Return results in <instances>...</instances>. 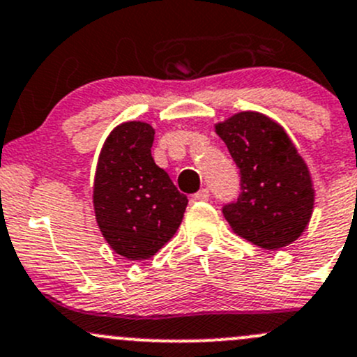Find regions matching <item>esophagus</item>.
<instances>
[{"instance_id":"esophagus-1","label":"esophagus","mask_w":357,"mask_h":357,"mask_svg":"<svg viewBox=\"0 0 357 357\" xmlns=\"http://www.w3.org/2000/svg\"><path fill=\"white\" fill-rule=\"evenodd\" d=\"M208 198H210V191L207 188L200 190L198 193L193 195V200H197V202H207Z\"/></svg>"}]
</instances>
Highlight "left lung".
<instances>
[{
	"label": "left lung",
	"mask_w": 357,
	"mask_h": 357,
	"mask_svg": "<svg viewBox=\"0 0 357 357\" xmlns=\"http://www.w3.org/2000/svg\"><path fill=\"white\" fill-rule=\"evenodd\" d=\"M239 169V191L222 207L232 231L265 250L301 236L314 191L305 160L282 126L258 112H239L215 126Z\"/></svg>",
	"instance_id": "left-lung-1"
}]
</instances>
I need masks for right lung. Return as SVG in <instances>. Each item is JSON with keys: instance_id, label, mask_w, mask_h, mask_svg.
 <instances>
[{"instance_id": "right-lung-1", "label": "right lung", "mask_w": 357, "mask_h": 357, "mask_svg": "<svg viewBox=\"0 0 357 357\" xmlns=\"http://www.w3.org/2000/svg\"><path fill=\"white\" fill-rule=\"evenodd\" d=\"M153 128L123 123L100 150L93 181L97 224L109 246L128 260L153 257L178 231L188 198L153 162Z\"/></svg>"}]
</instances>
